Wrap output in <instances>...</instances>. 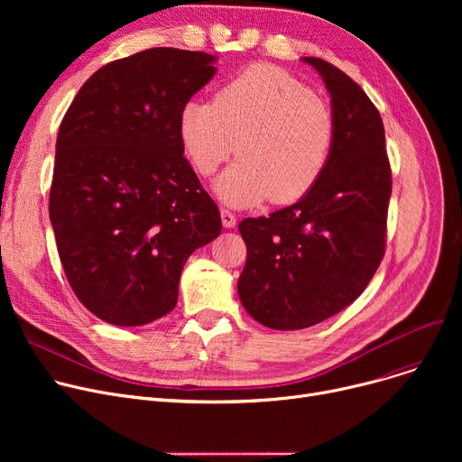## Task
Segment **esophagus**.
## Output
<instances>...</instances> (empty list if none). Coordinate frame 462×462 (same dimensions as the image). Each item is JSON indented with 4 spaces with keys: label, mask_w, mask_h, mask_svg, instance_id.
<instances>
[{
    "label": "esophagus",
    "mask_w": 462,
    "mask_h": 462,
    "mask_svg": "<svg viewBox=\"0 0 462 462\" xmlns=\"http://www.w3.org/2000/svg\"><path fill=\"white\" fill-rule=\"evenodd\" d=\"M221 221L225 228H234L236 226V213L230 209H221Z\"/></svg>",
    "instance_id": "1"
}]
</instances>
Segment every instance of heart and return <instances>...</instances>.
<instances>
[{
    "label": "heart",
    "mask_w": 462,
    "mask_h": 462,
    "mask_svg": "<svg viewBox=\"0 0 462 462\" xmlns=\"http://www.w3.org/2000/svg\"><path fill=\"white\" fill-rule=\"evenodd\" d=\"M183 152L200 176L217 172L234 152L241 159L215 181L225 204L247 208L270 199L296 202L319 183L337 142L331 106L273 65H253L217 91L190 99L178 116Z\"/></svg>",
    "instance_id": "b5f03b06"
}]
</instances>
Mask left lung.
<instances>
[{"label":"left lung","mask_w":462,"mask_h":462,"mask_svg":"<svg viewBox=\"0 0 462 462\" xmlns=\"http://www.w3.org/2000/svg\"><path fill=\"white\" fill-rule=\"evenodd\" d=\"M322 77L337 119L326 172L296 204L244 218L247 245L241 305L265 328L320 324L354 303L383 258L392 170L380 112L348 75L301 58Z\"/></svg>","instance_id":"1"}]
</instances>
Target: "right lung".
<instances>
[{
	"instance_id": "add662e5",
	"label": "right lung",
	"mask_w": 462,
	"mask_h": 462,
	"mask_svg": "<svg viewBox=\"0 0 462 462\" xmlns=\"http://www.w3.org/2000/svg\"><path fill=\"white\" fill-rule=\"evenodd\" d=\"M215 61L180 48L112 61L61 121L51 223L70 288L108 324L168 314L187 258L221 234L178 134L181 106L215 77Z\"/></svg>"
}]
</instances>
